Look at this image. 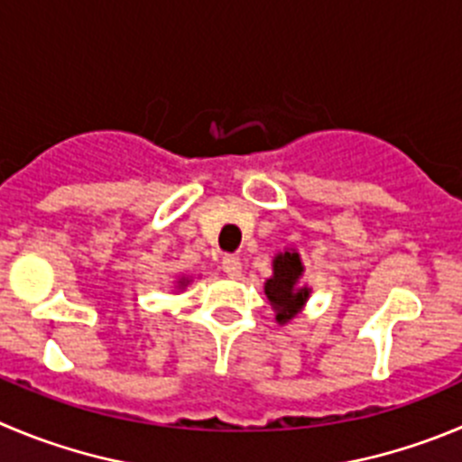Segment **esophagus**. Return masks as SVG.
<instances>
[{
  "instance_id": "esophagus-1",
  "label": "esophagus",
  "mask_w": 462,
  "mask_h": 462,
  "mask_svg": "<svg viewBox=\"0 0 462 462\" xmlns=\"http://www.w3.org/2000/svg\"><path fill=\"white\" fill-rule=\"evenodd\" d=\"M221 266H223V273H226L227 278H239V275H241V262H239V257L226 255V257H223Z\"/></svg>"
}]
</instances>
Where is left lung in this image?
I'll return each mask as SVG.
<instances>
[{"mask_svg":"<svg viewBox=\"0 0 462 462\" xmlns=\"http://www.w3.org/2000/svg\"><path fill=\"white\" fill-rule=\"evenodd\" d=\"M300 273H303V264H300L299 253H282L273 260V278L266 280L264 291L278 312L275 319L280 323L290 321L308 300V287H296Z\"/></svg>","mask_w":462,"mask_h":462,"instance_id":"1","label":"left lung"}]
</instances>
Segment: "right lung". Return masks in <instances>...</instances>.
<instances>
[{
    "label": "right lung",
    "instance_id": "1",
    "mask_svg": "<svg viewBox=\"0 0 462 462\" xmlns=\"http://www.w3.org/2000/svg\"><path fill=\"white\" fill-rule=\"evenodd\" d=\"M180 284H184V282H180Z\"/></svg>",
    "mask_w": 462,
    "mask_h": 462
}]
</instances>
